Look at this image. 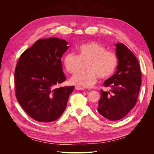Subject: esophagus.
Instances as JSON below:
<instances>
[{
	"label": "esophagus",
	"mask_w": 154,
	"mask_h": 154,
	"mask_svg": "<svg viewBox=\"0 0 154 154\" xmlns=\"http://www.w3.org/2000/svg\"><path fill=\"white\" fill-rule=\"evenodd\" d=\"M75 88H76V90H78V91H83V90L85 89V88L82 87H78V86H76Z\"/></svg>",
	"instance_id": "34e87169"
}]
</instances>
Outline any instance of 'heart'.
Returning <instances> with one entry per match:
<instances>
[{
	"mask_svg": "<svg viewBox=\"0 0 154 154\" xmlns=\"http://www.w3.org/2000/svg\"><path fill=\"white\" fill-rule=\"evenodd\" d=\"M63 64L67 71L74 73L80 68L82 63H86L85 71H79L71 78L74 85L91 87L95 84L97 77L106 79L111 76L118 66L117 55L106 51L102 45L96 42L83 44L78 48V55L68 53L63 58Z\"/></svg>",
	"mask_w": 154,
	"mask_h": 154,
	"instance_id": "1",
	"label": "heart"
}]
</instances>
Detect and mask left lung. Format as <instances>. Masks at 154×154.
I'll list each match as a JSON object with an SVG mask.
<instances>
[{
    "mask_svg": "<svg viewBox=\"0 0 154 154\" xmlns=\"http://www.w3.org/2000/svg\"><path fill=\"white\" fill-rule=\"evenodd\" d=\"M117 71L103 83L109 91H100L97 112L110 121L124 118L136 105L141 84V73L136 57L127 46L116 43Z\"/></svg>",
    "mask_w": 154,
    "mask_h": 154,
    "instance_id": "8db88e82",
    "label": "left lung"
}]
</instances>
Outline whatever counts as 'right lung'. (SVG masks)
Wrapping results in <instances>:
<instances>
[{"label":"right lung","mask_w":154,"mask_h":154,"mask_svg":"<svg viewBox=\"0 0 154 154\" xmlns=\"http://www.w3.org/2000/svg\"><path fill=\"white\" fill-rule=\"evenodd\" d=\"M68 42L55 37L37 40L18 60L15 72L16 97L29 116L39 122L58 119L74 86L56 87L66 80L61 58Z\"/></svg>","instance_id":"obj_1"}]
</instances>
